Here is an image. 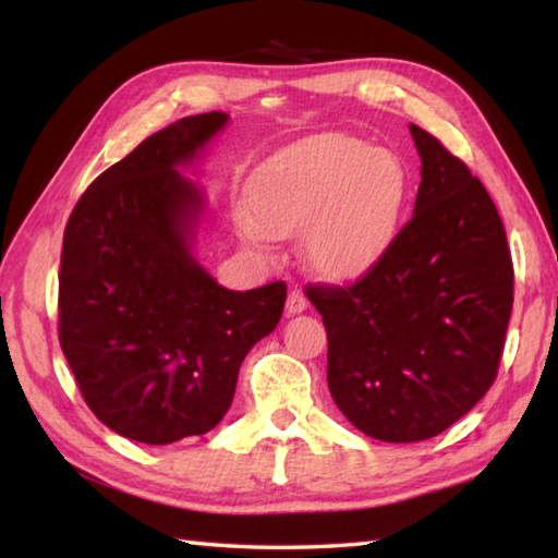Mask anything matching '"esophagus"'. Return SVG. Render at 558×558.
<instances>
[{
    "instance_id": "34e87169",
    "label": "esophagus",
    "mask_w": 558,
    "mask_h": 558,
    "mask_svg": "<svg viewBox=\"0 0 558 558\" xmlns=\"http://www.w3.org/2000/svg\"><path fill=\"white\" fill-rule=\"evenodd\" d=\"M286 310H288V315H298V313H302V310H307V298L302 295V290L292 288V290L288 292Z\"/></svg>"
}]
</instances>
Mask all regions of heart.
<instances>
[{
    "instance_id": "b5f03b06",
    "label": "heart",
    "mask_w": 558,
    "mask_h": 558,
    "mask_svg": "<svg viewBox=\"0 0 558 558\" xmlns=\"http://www.w3.org/2000/svg\"><path fill=\"white\" fill-rule=\"evenodd\" d=\"M409 177L389 149L323 132L280 149L253 172V241L305 235L310 268L332 280L362 276L384 256L403 211Z\"/></svg>"
}]
</instances>
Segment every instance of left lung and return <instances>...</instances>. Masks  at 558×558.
Segmentation results:
<instances>
[{"mask_svg": "<svg viewBox=\"0 0 558 558\" xmlns=\"http://www.w3.org/2000/svg\"><path fill=\"white\" fill-rule=\"evenodd\" d=\"M411 221L347 288L307 286L327 329L329 393L386 442L438 436L497 379L514 268L495 202L462 159L418 125Z\"/></svg>", "mask_w": 558, "mask_h": 558, "instance_id": "obj_1", "label": "left lung"}]
</instances>
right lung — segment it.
<instances>
[{
    "instance_id": "1",
    "label": "right lung",
    "mask_w": 558,
    "mask_h": 558,
    "mask_svg": "<svg viewBox=\"0 0 558 558\" xmlns=\"http://www.w3.org/2000/svg\"><path fill=\"white\" fill-rule=\"evenodd\" d=\"M229 116L202 112L143 140L65 223L59 342L88 409L147 446L204 436L233 401L253 344L276 329L282 280L226 290L192 256L204 196L194 162Z\"/></svg>"
}]
</instances>
